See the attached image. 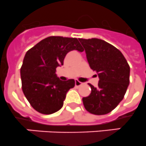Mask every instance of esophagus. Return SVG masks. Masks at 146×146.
I'll list each match as a JSON object with an SVG mask.
<instances>
[{"instance_id": "obj_1", "label": "esophagus", "mask_w": 146, "mask_h": 146, "mask_svg": "<svg viewBox=\"0 0 146 146\" xmlns=\"http://www.w3.org/2000/svg\"><path fill=\"white\" fill-rule=\"evenodd\" d=\"M75 85H76V86L78 87V86H80L81 85H82V83L80 82V81H77V80H76V81H75Z\"/></svg>"}]
</instances>
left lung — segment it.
Wrapping results in <instances>:
<instances>
[{
  "instance_id": "1",
  "label": "left lung",
  "mask_w": 146,
  "mask_h": 146,
  "mask_svg": "<svg viewBox=\"0 0 146 146\" xmlns=\"http://www.w3.org/2000/svg\"><path fill=\"white\" fill-rule=\"evenodd\" d=\"M78 40L89 66L100 79L97 87L89 84L91 94L83 98L84 106L92 114H107L124 98L129 84L130 68L121 52L108 42L98 38Z\"/></svg>"
}]
</instances>
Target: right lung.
<instances>
[{
    "label": "right lung",
    "mask_w": 146,
    "mask_h": 146,
    "mask_svg": "<svg viewBox=\"0 0 146 146\" xmlns=\"http://www.w3.org/2000/svg\"><path fill=\"white\" fill-rule=\"evenodd\" d=\"M73 50L84 51L77 38L50 36L25 54L20 70L22 91L38 112L52 114L58 111L67 92L74 87V79L61 81L56 74V68L63 65L66 54Z\"/></svg>",
    "instance_id": "1"
}]
</instances>
